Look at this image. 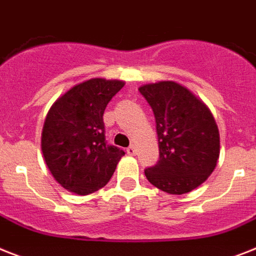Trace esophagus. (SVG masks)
<instances>
[{
    "mask_svg": "<svg viewBox=\"0 0 256 256\" xmlns=\"http://www.w3.org/2000/svg\"><path fill=\"white\" fill-rule=\"evenodd\" d=\"M126 153L130 154V156H134V154H137V149L132 145V146H130L126 149Z\"/></svg>",
    "mask_w": 256,
    "mask_h": 256,
    "instance_id": "1",
    "label": "esophagus"
}]
</instances>
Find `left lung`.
Segmentation results:
<instances>
[{
    "instance_id": "left-lung-1",
    "label": "left lung",
    "mask_w": 256,
    "mask_h": 256,
    "mask_svg": "<svg viewBox=\"0 0 256 256\" xmlns=\"http://www.w3.org/2000/svg\"><path fill=\"white\" fill-rule=\"evenodd\" d=\"M153 110L160 161L145 168L152 184L183 195L208 179L220 156V133L212 112L184 86L161 81L141 86Z\"/></svg>"
}]
</instances>
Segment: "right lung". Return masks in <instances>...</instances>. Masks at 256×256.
Segmentation results:
<instances>
[{
  "instance_id": "obj_1",
  "label": "right lung",
  "mask_w": 256,
  "mask_h": 256,
  "mask_svg": "<svg viewBox=\"0 0 256 256\" xmlns=\"http://www.w3.org/2000/svg\"><path fill=\"white\" fill-rule=\"evenodd\" d=\"M123 81L92 78L78 84L50 108L42 152L50 174L65 190L88 195L104 187L124 150L106 141L103 114Z\"/></svg>"
}]
</instances>
